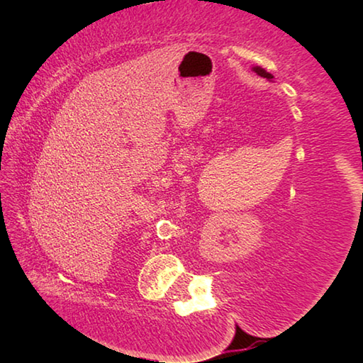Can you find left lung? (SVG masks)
Masks as SVG:
<instances>
[{"label": "left lung", "mask_w": 363, "mask_h": 363, "mask_svg": "<svg viewBox=\"0 0 363 363\" xmlns=\"http://www.w3.org/2000/svg\"><path fill=\"white\" fill-rule=\"evenodd\" d=\"M253 72H256L257 75L262 77V78H267V79H272V78H274V77H272V73L266 72L264 69H261V67H253Z\"/></svg>", "instance_id": "left-lung-1"}]
</instances>
